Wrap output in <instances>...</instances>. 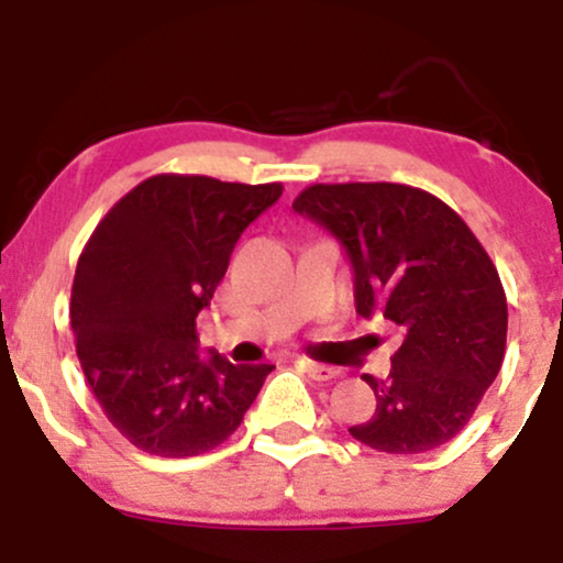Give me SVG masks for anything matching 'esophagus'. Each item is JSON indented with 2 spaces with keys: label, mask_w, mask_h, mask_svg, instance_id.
I'll return each instance as SVG.
<instances>
[{
  "label": "esophagus",
  "mask_w": 563,
  "mask_h": 563,
  "mask_svg": "<svg viewBox=\"0 0 563 563\" xmlns=\"http://www.w3.org/2000/svg\"><path fill=\"white\" fill-rule=\"evenodd\" d=\"M296 365H299L301 371L307 373L309 378H314V380H331V378L339 376V373H335L333 367L320 365V363H312V360H299V363H296Z\"/></svg>",
  "instance_id": "34e87169"
}]
</instances>
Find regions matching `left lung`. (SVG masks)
<instances>
[{
    "instance_id": "8db88e82",
    "label": "left lung",
    "mask_w": 563,
    "mask_h": 563,
    "mask_svg": "<svg viewBox=\"0 0 563 563\" xmlns=\"http://www.w3.org/2000/svg\"><path fill=\"white\" fill-rule=\"evenodd\" d=\"M296 214L325 228L354 273L360 318L405 331L371 421L349 429L391 455H418L461 434L506 357L508 303L474 232L431 192L394 183L312 185Z\"/></svg>"
}]
</instances>
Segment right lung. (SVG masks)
I'll use <instances>...</instances> for the list:
<instances>
[{
  "label": "right lung",
  "instance_id": "obj_1",
  "mask_svg": "<svg viewBox=\"0 0 563 563\" xmlns=\"http://www.w3.org/2000/svg\"><path fill=\"white\" fill-rule=\"evenodd\" d=\"M280 196V183L156 174L84 245L70 290L76 354L108 421L134 448L161 457L219 448L273 373L200 354L196 318L241 232Z\"/></svg>",
  "mask_w": 563,
  "mask_h": 563
}]
</instances>
